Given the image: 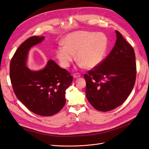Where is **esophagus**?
Masks as SVG:
<instances>
[{
  "label": "esophagus",
  "mask_w": 149,
  "mask_h": 149,
  "mask_svg": "<svg viewBox=\"0 0 149 149\" xmlns=\"http://www.w3.org/2000/svg\"><path fill=\"white\" fill-rule=\"evenodd\" d=\"M73 76V77H74V78H76L80 77L81 74H80V73H74Z\"/></svg>",
  "instance_id": "34e87169"
}]
</instances>
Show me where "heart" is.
<instances>
[{
	"mask_svg": "<svg viewBox=\"0 0 149 149\" xmlns=\"http://www.w3.org/2000/svg\"><path fill=\"white\" fill-rule=\"evenodd\" d=\"M64 46L58 47L56 56L62 66L68 68L76 58L79 65L86 69L97 66L104 58L108 48V38L102 32L78 31L63 40Z\"/></svg>",
	"mask_w": 149,
	"mask_h": 149,
	"instance_id": "obj_1",
	"label": "heart"
}]
</instances>
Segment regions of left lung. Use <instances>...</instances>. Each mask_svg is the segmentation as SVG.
Segmentation results:
<instances>
[{
	"instance_id": "obj_1",
	"label": "left lung",
	"mask_w": 149,
	"mask_h": 149,
	"mask_svg": "<svg viewBox=\"0 0 149 149\" xmlns=\"http://www.w3.org/2000/svg\"><path fill=\"white\" fill-rule=\"evenodd\" d=\"M116 33V44L109 55L84 74L88 100L94 108L102 112L120 106L131 93L136 79L134 49L119 31Z\"/></svg>"
}]
</instances>
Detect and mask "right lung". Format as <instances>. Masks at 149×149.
Segmentation results:
<instances>
[{"mask_svg": "<svg viewBox=\"0 0 149 149\" xmlns=\"http://www.w3.org/2000/svg\"><path fill=\"white\" fill-rule=\"evenodd\" d=\"M44 38L33 36L17 48L10 61V78L18 100L33 113L50 116L65 106L66 90L73 81V76L53 60L38 71L26 66L29 49Z\"/></svg>", "mask_w": 149, "mask_h": 149, "instance_id": "1", "label": "right lung"}]
</instances>
